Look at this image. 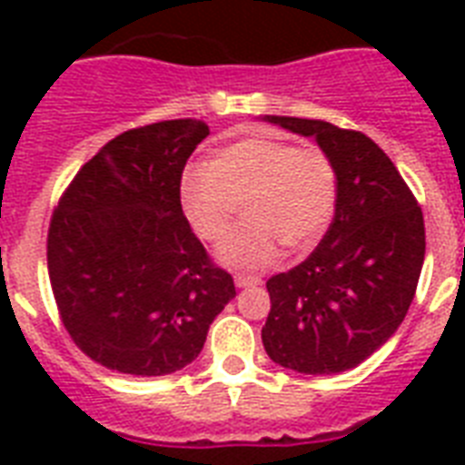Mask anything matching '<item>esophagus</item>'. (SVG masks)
<instances>
[{
  "label": "esophagus",
  "mask_w": 465,
  "mask_h": 465,
  "mask_svg": "<svg viewBox=\"0 0 465 465\" xmlns=\"http://www.w3.org/2000/svg\"><path fill=\"white\" fill-rule=\"evenodd\" d=\"M233 282H236L239 290H243V287H255V284H261V280L253 275H236L233 277Z\"/></svg>",
  "instance_id": "34e87169"
}]
</instances>
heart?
<instances>
[{
	"label": "heart",
	"mask_w": 465,
	"mask_h": 465,
	"mask_svg": "<svg viewBox=\"0 0 465 465\" xmlns=\"http://www.w3.org/2000/svg\"><path fill=\"white\" fill-rule=\"evenodd\" d=\"M338 203V171L316 144L294 147L272 137L226 144L181 183L183 214L197 239L219 246L243 207L246 226L219 251L232 268L261 270L280 246L304 253L323 239Z\"/></svg>",
	"instance_id": "b5f03b06"
}]
</instances>
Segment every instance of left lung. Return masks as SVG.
I'll use <instances>...</instances> for the list:
<instances>
[{
    "instance_id": "1",
    "label": "left lung",
    "mask_w": 465,
    "mask_h": 465,
    "mask_svg": "<svg viewBox=\"0 0 465 465\" xmlns=\"http://www.w3.org/2000/svg\"><path fill=\"white\" fill-rule=\"evenodd\" d=\"M316 137L338 171V203L316 251L268 280L262 345L299 374H338L403 323L425 261V219L393 161L364 133L325 120L268 115Z\"/></svg>"
}]
</instances>
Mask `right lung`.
Masks as SVG:
<instances>
[{"mask_svg": "<svg viewBox=\"0 0 465 465\" xmlns=\"http://www.w3.org/2000/svg\"><path fill=\"white\" fill-rule=\"evenodd\" d=\"M203 120L133 127L72 178L47 229V272L64 331L86 357L133 376L195 360L233 297L181 207Z\"/></svg>", "mask_w": 465, "mask_h": 465, "instance_id": "right-lung-1", "label": "right lung"}]
</instances>
